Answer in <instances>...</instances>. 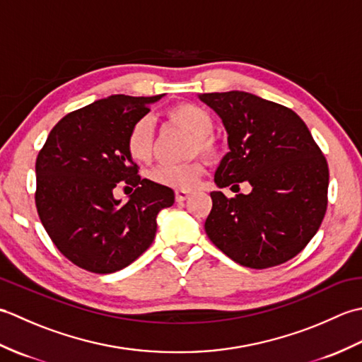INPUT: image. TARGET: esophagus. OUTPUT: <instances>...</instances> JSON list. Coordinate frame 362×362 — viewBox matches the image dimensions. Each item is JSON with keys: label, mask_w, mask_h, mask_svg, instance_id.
Wrapping results in <instances>:
<instances>
[{"label": "esophagus", "mask_w": 362, "mask_h": 362, "mask_svg": "<svg viewBox=\"0 0 362 362\" xmlns=\"http://www.w3.org/2000/svg\"><path fill=\"white\" fill-rule=\"evenodd\" d=\"M189 191H187V189H177L175 191V201L177 202H183V201H187V199L189 197Z\"/></svg>", "instance_id": "34e87169"}]
</instances>
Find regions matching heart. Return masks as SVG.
<instances>
[{
    "label": "heart",
    "mask_w": 362,
    "mask_h": 362,
    "mask_svg": "<svg viewBox=\"0 0 362 362\" xmlns=\"http://www.w3.org/2000/svg\"><path fill=\"white\" fill-rule=\"evenodd\" d=\"M168 118L174 124L187 129L194 135L193 153H202L206 158H216L219 153L218 143L211 136L214 121L204 107L183 103L168 112ZM126 149L130 158L140 163H148L153 153V124L152 119L143 117L130 126L126 136ZM205 166L202 160H193L180 165H161L153 169L152 180L169 188L191 189L204 175Z\"/></svg>",
    "instance_id": "b5f03b06"
}]
</instances>
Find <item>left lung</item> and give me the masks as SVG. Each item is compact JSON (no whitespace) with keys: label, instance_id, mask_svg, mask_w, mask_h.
Here are the masks:
<instances>
[{"label":"left lung","instance_id":"8db88e82","mask_svg":"<svg viewBox=\"0 0 362 362\" xmlns=\"http://www.w3.org/2000/svg\"><path fill=\"white\" fill-rule=\"evenodd\" d=\"M216 112L230 152L214 174L219 188L249 182V194L210 193L211 243L241 266L266 269L302 252L324 221L328 163L303 119L245 91L199 96Z\"/></svg>","mask_w":362,"mask_h":362}]
</instances>
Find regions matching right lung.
<instances>
[{
	"mask_svg": "<svg viewBox=\"0 0 362 362\" xmlns=\"http://www.w3.org/2000/svg\"><path fill=\"white\" fill-rule=\"evenodd\" d=\"M163 95H113L65 115L37 156L35 206L51 241L73 264L95 274L129 266L152 244L157 214L174 191L141 179L126 149L136 119ZM136 188L124 204L114 189Z\"/></svg>",
	"mask_w": 362,
	"mask_h": 362,
	"instance_id": "obj_1",
	"label": "right lung"
}]
</instances>
